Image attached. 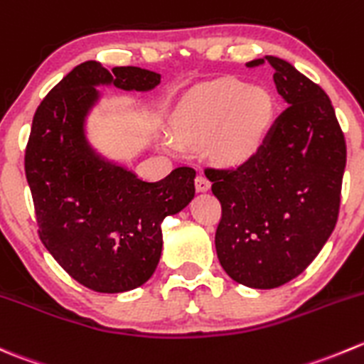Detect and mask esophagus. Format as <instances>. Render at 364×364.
Here are the masks:
<instances>
[{
  "label": "esophagus",
  "instance_id": "esophagus-1",
  "mask_svg": "<svg viewBox=\"0 0 364 364\" xmlns=\"http://www.w3.org/2000/svg\"><path fill=\"white\" fill-rule=\"evenodd\" d=\"M196 188H197V192H208V190L211 188L210 179H208L203 172L196 176Z\"/></svg>",
  "mask_w": 364,
  "mask_h": 364
}]
</instances>
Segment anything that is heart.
I'll return each mask as SVG.
<instances>
[{"mask_svg": "<svg viewBox=\"0 0 364 364\" xmlns=\"http://www.w3.org/2000/svg\"><path fill=\"white\" fill-rule=\"evenodd\" d=\"M274 115V101L261 87L240 80H220L197 88L179 107L174 135L167 144L176 151L211 142L224 164H242L257 153Z\"/></svg>", "mask_w": 364, "mask_h": 364, "instance_id": "obj_1", "label": "heart"}]
</instances>
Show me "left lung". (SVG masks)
I'll return each instance as SVG.
<instances>
[{"mask_svg":"<svg viewBox=\"0 0 364 364\" xmlns=\"http://www.w3.org/2000/svg\"><path fill=\"white\" fill-rule=\"evenodd\" d=\"M268 62L287 103L254 156L236 168H206L222 204L215 247L231 279L277 288L318 256L338 220L347 146L327 94L291 63Z\"/></svg>","mask_w":364,"mask_h":364,"instance_id":"1","label":"left lung"}]
</instances>
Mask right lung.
<instances>
[{"instance_id": "obj_1", "label": "right lung", "mask_w": 364, "mask_h": 364, "mask_svg": "<svg viewBox=\"0 0 364 364\" xmlns=\"http://www.w3.org/2000/svg\"><path fill=\"white\" fill-rule=\"evenodd\" d=\"M161 76L140 67L100 62L74 67L42 100L31 122L24 171L38 236L73 279L100 294L142 287L161 256V222L196 196V171L178 167L147 183L105 160L85 136L100 85L147 92Z\"/></svg>"}]
</instances>
